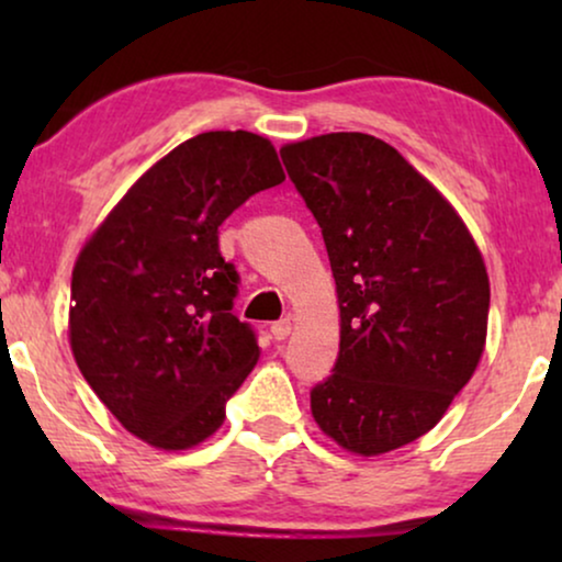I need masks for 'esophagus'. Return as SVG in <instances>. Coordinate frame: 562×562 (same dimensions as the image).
<instances>
[{"instance_id":"1","label":"esophagus","mask_w":562,"mask_h":562,"mask_svg":"<svg viewBox=\"0 0 562 562\" xmlns=\"http://www.w3.org/2000/svg\"><path fill=\"white\" fill-rule=\"evenodd\" d=\"M289 333H291V319L289 317H283V319L273 322V325H271V335L276 337V340H286Z\"/></svg>"}]
</instances>
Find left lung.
I'll list each match as a JSON object with an SVG mask.
<instances>
[{
    "mask_svg": "<svg viewBox=\"0 0 562 562\" xmlns=\"http://www.w3.org/2000/svg\"><path fill=\"white\" fill-rule=\"evenodd\" d=\"M325 237L340 352L312 389L322 432L381 456L429 432L479 366L488 276L471 233L398 150L366 133L281 148Z\"/></svg>",
    "mask_w": 562,
    "mask_h": 562,
    "instance_id": "1",
    "label": "left lung"
}]
</instances>
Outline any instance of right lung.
I'll return each mask as SVG.
<instances>
[{"instance_id": "add662e5", "label": "right lung", "mask_w": 562, "mask_h": 562, "mask_svg": "<svg viewBox=\"0 0 562 562\" xmlns=\"http://www.w3.org/2000/svg\"><path fill=\"white\" fill-rule=\"evenodd\" d=\"M286 176L266 137L217 130L189 137L122 196L83 245L68 335L83 379L127 432L187 450L225 422L258 360L235 317V266L220 225Z\"/></svg>"}]
</instances>
